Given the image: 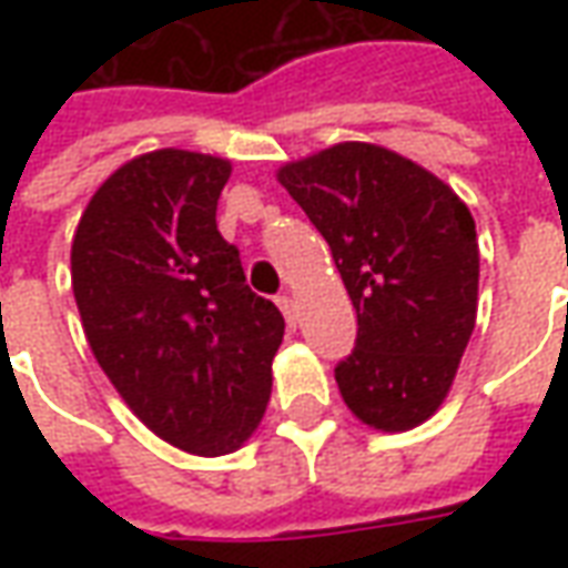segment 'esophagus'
I'll use <instances>...</instances> for the list:
<instances>
[{"instance_id":"esophagus-1","label":"esophagus","mask_w":568,"mask_h":568,"mask_svg":"<svg viewBox=\"0 0 568 568\" xmlns=\"http://www.w3.org/2000/svg\"><path fill=\"white\" fill-rule=\"evenodd\" d=\"M276 304H280V310H283V316L288 325H295V301L288 295H280L276 297Z\"/></svg>"}]
</instances>
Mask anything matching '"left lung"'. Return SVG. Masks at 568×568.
<instances>
[{"instance_id":"left-lung-1","label":"left lung","mask_w":568,"mask_h":568,"mask_svg":"<svg viewBox=\"0 0 568 568\" xmlns=\"http://www.w3.org/2000/svg\"><path fill=\"white\" fill-rule=\"evenodd\" d=\"M280 182L332 248L356 307V346L334 381L383 432L428 419L477 316V231L438 175L381 145L341 142L285 163Z\"/></svg>"}]
</instances>
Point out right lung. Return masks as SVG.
<instances>
[{"instance_id": "1", "label": "right lung", "mask_w": 568, "mask_h": 568, "mask_svg": "<svg viewBox=\"0 0 568 568\" xmlns=\"http://www.w3.org/2000/svg\"><path fill=\"white\" fill-rule=\"evenodd\" d=\"M227 175L210 154H142L105 179L72 240V292L100 368L154 435L197 456L255 432L285 332L219 234Z\"/></svg>"}]
</instances>
